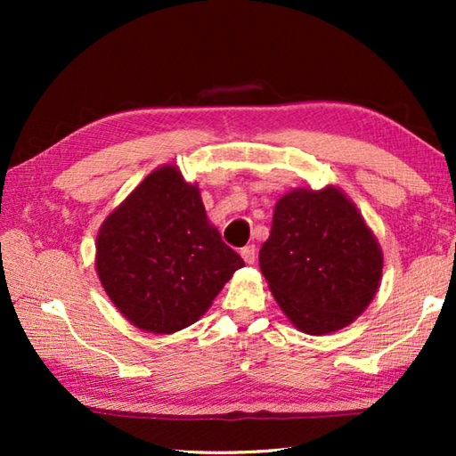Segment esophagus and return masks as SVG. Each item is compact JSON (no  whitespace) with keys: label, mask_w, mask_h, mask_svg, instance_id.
I'll use <instances>...</instances> for the list:
<instances>
[{"label":"esophagus","mask_w":456,"mask_h":456,"mask_svg":"<svg viewBox=\"0 0 456 456\" xmlns=\"http://www.w3.org/2000/svg\"><path fill=\"white\" fill-rule=\"evenodd\" d=\"M240 256H243V260L247 265H253L256 260V247L255 245H247L240 248Z\"/></svg>","instance_id":"1"}]
</instances>
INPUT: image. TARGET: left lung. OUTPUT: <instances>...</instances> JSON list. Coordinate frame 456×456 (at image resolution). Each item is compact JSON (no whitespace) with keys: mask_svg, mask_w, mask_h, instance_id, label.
<instances>
[{"mask_svg":"<svg viewBox=\"0 0 456 456\" xmlns=\"http://www.w3.org/2000/svg\"><path fill=\"white\" fill-rule=\"evenodd\" d=\"M258 263L289 322L325 335L353 323L372 302L384 260L354 203L327 186L278 200Z\"/></svg>","mask_w":456,"mask_h":456,"instance_id":"1","label":"left lung"}]
</instances>
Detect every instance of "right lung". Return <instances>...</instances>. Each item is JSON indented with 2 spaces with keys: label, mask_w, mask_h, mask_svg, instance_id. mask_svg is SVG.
Masks as SVG:
<instances>
[{
  "label": "right lung",
  "mask_w": 456,
  "mask_h": 456,
  "mask_svg": "<svg viewBox=\"0 0 456 456\" xmlns=\"http://www.w3.org/2000/svg\"><path fill=\"white\" fill-rule=\"evenodd\" d=\"M245 263L221 240L198 186L172 164L151 172L103 221L100 282L134 327L168 335L196 323Z\"/></svg>",
  "instance_id": "right-lung-1"
}]
</instances>
